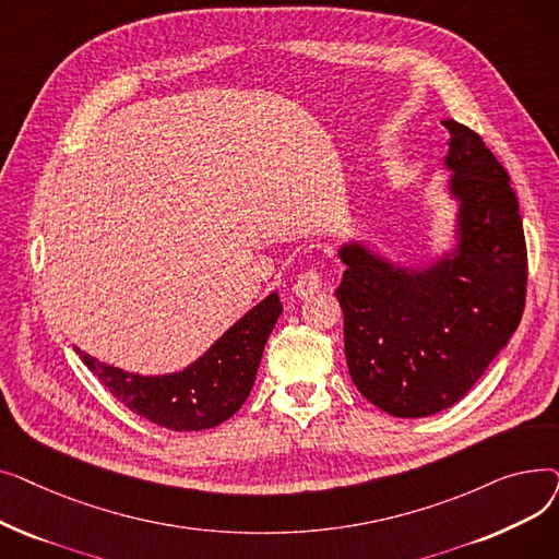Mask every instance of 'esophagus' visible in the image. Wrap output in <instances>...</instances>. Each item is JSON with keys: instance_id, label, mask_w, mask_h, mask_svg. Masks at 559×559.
<instances>
[{"instance_id": "esophagus-1", "label": "esophagus", "mask_w": 559, "mask_h": 559, "mask_svg": "<svg viewBox=\"0 0 559 559\" xmlns=\"http://www.w3.org/2000/svg\"><path fill=\"white\" fill-rule=\"evenodd\" d=\"M321 281H324V274H321L317 267H312V270H306L299 278H297V283H295V295L299 297V299H306V297H310V295H314V292H319L321 289Z\"/></svg>"}]
</instances>
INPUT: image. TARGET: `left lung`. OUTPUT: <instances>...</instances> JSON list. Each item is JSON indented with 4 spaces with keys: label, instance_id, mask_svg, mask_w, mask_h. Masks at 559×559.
Instances as JSON below:
<instances>
[{
    "label": "left lung",
    "instance_id": "8db88e82",
    "mask_svg": "<svg viewBox=\"0 0 559 559\" xmlns=\"http://www.w3.org/2000/svg\"><path fill=\"white\" fill-rule=\"evenodd\" d=\"M460 201L457 249L407 272L350 242L335 289L344 354L358 392L392 417L417 419L457 403L516 331L527 253L506 167L468 127L444 120Z\"/></svg>",
    "mask_w": 559,
    "mask_h": 559
}]
</instances>
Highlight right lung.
I'll return each mask as SVG.
<instances>
[{
  "label": "right lung",
  "instance_id": "obj_1",
  "mask_svg": "<svg viewBox=\"0 0 559 559\" xmlns=\"http://www.w3.org/2000/svg\"><path fill=\"white\" fill-rule=\"evenodd\" d=\"M281 312L278 295L272 292L179 373L138 376L104 365L81 348L76 354L112 396L146 421L179 432L205 430L233 417L247 401Z\"/></svg>",
  "mask_w": 559,
  "mask_h": 559
}]
</instances>
